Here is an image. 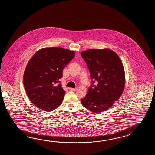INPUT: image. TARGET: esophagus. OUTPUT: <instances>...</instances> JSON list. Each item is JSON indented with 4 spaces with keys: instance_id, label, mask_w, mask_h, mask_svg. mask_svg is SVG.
Masks as SVG:
<instances>
[{
    "instance_id": "34e87169",
    "label": "esophagus",
    "mask_w": 155,
    "mask_h": 155,
    "mask_svg": "<svg viewBox=\"0 0 155 155\" xmlns=\"http://www.w3.org/2000/svg\"><path fill=\"white\" fill-rule=\"evenodd\" d=\"M70 91H76V89H73V88H70Z\"/></svg>"
}]
</instances>
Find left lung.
<instances>
[{
	"label": "left lung",
	"instance_id": "8db88e82",
	"mask_svg": "<svg viewBox=\"0 0 155 155\" xmlns=\"http://www.w3.org/2000/svg\"><path fill=\"white\" fill-rule=\"evenodd\" d=\"M81 55L89 68L92 85L81 104L89 111H106L122 95L125 85V73L118 55L110 49L86 50Z\"/></svg>",
	"mask_w": 155,
	"mask_h": 155
}]
</instances>
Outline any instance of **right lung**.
I'll return each instance as SVG.
<instances>
[{"mask_svg": "<svg viewBox=\"0 0 155 155\" xmlns=\"http://www.w3.org/2000/svg\"><path fill=\"white\" fill-rule=\"evenodd\" d=\"M75 55L73 50L50 47L39 50L29 60L24 73V86L36 107L49 112L61 105L65 91L58 82Z\"/></svg>", "mask_w": 155, "mask_h": 155, "instance_id": "1", "label": "right lung"}]
</instances>
